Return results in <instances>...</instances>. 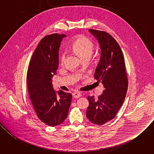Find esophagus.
I'll use <instances>...</instances> for the list:
<instances>
[{
	"instance_id": "1",
	"label": "esophagus",
	"mask_w": 154,
	"mask_h": 154,
	"mask_svg": "<svg viewBox=\"0 0 154 154\" xmlns=\"http://www.w3.org/2000/svg\"><path fill=\"white\" fill-rule=\"evenodd\" d=\"M72 96L74 98H79L82 96V94L79 91H75L72 93Z\"/></svg>"
}]
</instances>
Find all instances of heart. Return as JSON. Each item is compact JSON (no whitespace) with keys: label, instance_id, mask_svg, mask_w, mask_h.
<instances>
[{"label":"heart","instance_id":"heart-1","mask_svg":"<svg viewBox=\"0 0 154 154\" xmlns=\"http://www.w3.org/2000/svg\"><path fill=\"white\" fill-rule=\"evenodd\" d=\"M70 49L77 54L81 60L90 59L94 52V45L88 38L80 36L72 42ZM64 58L65 55L61 54L60 57L61 62H63Z\"/></svg>","mask_w":154,"mask_h":154}]
</instances>
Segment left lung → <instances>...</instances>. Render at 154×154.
I'll return each instance as SVG.
<instances>
[{"label":"left lung","mask_w":154,"mask_h":154,"mask_svg":"<svg viewBox=\"0 0 154 154\" xmlns=\"http://www.w3.org/2000/svg\"><path fill=\"white\" fill-rule=\"evenodd\" d=\"M97 39L100 58L94 77L103 84L104 90L97 99L88 96L86 117L91 122L102 125L113 119L122 105L128 88L124 58L116 41L108 33L89 30Z\"/></svg>","instance_id":"left-lung-1"}]
</instances>
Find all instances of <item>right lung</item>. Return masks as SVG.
I'll return each instance as SVG.
<instances>
[{
    "label": "right lung",
    "mask_w": 154,
    "mask_h": 154,
    "mask_svg": "<svg viewBox=\"0 0 154 154\" xmlns=\"http://www.w3.org/2000/svg\"><path fill=\"white\" fill-rule=\"evenodd\" d=\"M65 35L52 34L43 38L36 48L29 63L27 87L32 104L38 118L54 127L67 118L72 94L62 90L55 91L52 77L58 67V51Z\"/></svg>",
    "instance_id": "1"
}]
</instances>
